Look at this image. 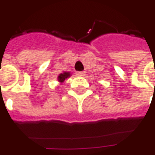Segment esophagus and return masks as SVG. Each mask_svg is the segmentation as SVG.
<instances>
[{
	"mask_svg": "<svg viewBox=\"0 0 155 155\" xmlns=\"http://www.w3.org/2000/svg\"><path fill=\"white\" fill-rule=\"evenodd\" d=\"M78 76H84V74H85V71H79L76 73Z\"/></svg>",
	"mask_w": 155,
	"mask_h": 155,
	"instance_id": "34e87169",
	"label": "esophagus"
}]
</instances>
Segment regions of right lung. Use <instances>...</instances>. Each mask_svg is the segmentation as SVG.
<instances>
[{
	"label": "right lung",
	"instance_id": "add662e5",
	"mask_svg": "<svg viewBox=\"0 0 155 155\" xmlns=\"http://www.w3.org/2000/svg\"><path fill=\"white\" fill-rule=\"evenodd\" d=\"M70 76H71V74L69 72H64L63 74H61L58 76V81L60 82H63L66 78L70 77Z\"/></svg>",
	"mask_w": 155,
	"mask_h": 155
}]
</instances>
